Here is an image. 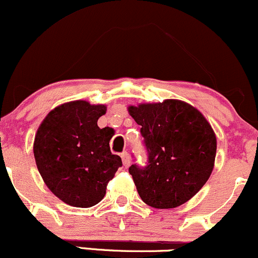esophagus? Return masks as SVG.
<instances>
[{
  "instance_id": "obj_1",
  "label": "esophagus",
  "mask_w": 258,
  "mask_h": 258,
  "mask_svg": "<svg viewBox=\"0 0 258 258\" xmlns=\"http://www.w3.org/2000/svg\"><path fill=\"white\" fill-rule=\"evenodd\" d=\"M121 160H123V165H124V167H128V166L130 165V156H129V154L126 151H124V152H121Z\"/></svg>"
}]
</instances>
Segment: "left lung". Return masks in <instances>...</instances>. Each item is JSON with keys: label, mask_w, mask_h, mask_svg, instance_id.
I'll list each match as a JSON object with an SVG mask.
<instances>
[{"label": "left lung", "mask_w": 258, "mask_h": 258, "mask_svg": "<svg viewBox=\"0 0 258 258\" xmlns=\"http://www.w3.org/2000/svg\"><path fill=\"white\" fill-rule=\"evenodd\" d=\"M141 126L148 165L129 167L140 198L148 206L170 209L189 201L214 168L217 138L197 108L178 99L130 106Z\"/></svg>", "instance_id": "8db88e82"}]
</instances>
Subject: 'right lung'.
Listing matches in <instances>:
<instances>
[{"mask_svg":"<svg viewBox=\"0 0 258 258\" xmlns=\"http://www.w3.org/2000/svg\"><path fill=\"white\" fill-rule=\"evenodd\" d=\"M104 104L73 101L54 108L41 121L34 139L35 163L46 187L63 203L96 206L121 166L110 152V128L97 125Z\"/></svg>","mask_w":258,"mask_h":258,"instance_id":"1","label":"right lung"}]
</instances>
